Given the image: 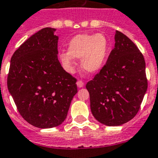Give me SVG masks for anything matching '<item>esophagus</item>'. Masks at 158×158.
<instances>
[{"mask_svg":"<svg viewBox=\"0 0 158 158\" xmlns=\"http://www.w3.org/2000/svg\"><path fill=\"white\" fill-rule=\"evenodd\" d=\"M77 85L79 88H81V87L84 86V82L82 81H81V80L77 81Z\"/></svg>","mask_w":158,"mask_h":158,"instance_id":"34e87169","label":"esophagus"}]
</instances>
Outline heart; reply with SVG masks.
<instances>
[{
  "label": "heart",
  "instance_id": "1",
  "mask_svg": "<svg viewBox=\"0 0 158 158\" xmlns=\"http://www.w3.org/2000/svg\"><path fill=\"white\" fill-rule=\"evenodd\" d=\"M69 52H63L60 58L67 69L73 66V58L81 59V67L88 73L98 71L104 64L109 43L103 34H79L69 43Z\"/></svg>",
  "mask_w": 158,
  "mask_h": 158
}]
</instances>
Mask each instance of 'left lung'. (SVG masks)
<instances>
[{"label":"left lung","instance_id":"left-lung-1","mask_svg":"<svg viewBox=\"0 0 158 158\" xmlns=\"http://www.w3.org/2000/svg\"><path fill=\"white\" fill-rule=\"evenodd\" d=\"M114 41L106 64L85 86L92 114L106 126H119L133 118L148 88L145 61L136 45L118 31Z\"/></svg>","mask_w":158,"mask_h":158}]
</instances>
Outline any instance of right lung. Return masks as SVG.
<instances>
[{"mask_svg":"<svg viewBox=\"0 0 158 158\" xmlns=\"http://www.w3.org/2000/svg\"><path fill=\"white\" fill-rule=\"evenodd\" d=\"M56 29L46 27L27 40L10 60L7 85L18 112L40 128L59 126L77 93V79L58 60Z\"/></svg>","mask_w":158,"mask_h":158,"instance_id":"right-lung-1","label":"right lung"}]
</instances>
